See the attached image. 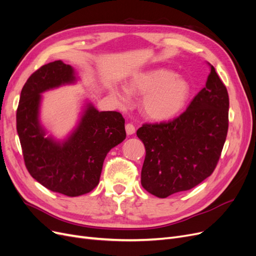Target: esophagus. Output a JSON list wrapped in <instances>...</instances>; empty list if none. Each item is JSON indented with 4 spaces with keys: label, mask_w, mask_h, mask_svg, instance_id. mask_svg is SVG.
Here are the masks:
<instances>
[{
    "label": "esophagus",
    "mask_w": 256,
    "mask_h": 256,
    "mask_svg": "<svg viewBox=\"0 0 256 256\" xmlns=\"http://www.w3.org/2000/svg\"><path fill=\"white\" fill-rule=\"evenodd\" d=\"M126 134L128 135L135 134V132H136L134 124H126Z\"/></svg>",
    "instance_id": "34e87169"
}]
</instances>
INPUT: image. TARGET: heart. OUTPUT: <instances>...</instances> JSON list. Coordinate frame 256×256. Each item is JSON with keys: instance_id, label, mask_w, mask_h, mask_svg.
<instances>
[{"instance_id": "obj_1", "label": "heart", "mask_w": 256, "mask_h": 256, "mask_svg": "<svg viewBox=\"0 0 256 256\" xmlns=\"http://www.w3.org/2000/svg\"><path fill=\"white\" fill-rule=\"evenodd\" d=\"M130 94L144 96L142 110L154 120H168L179 114L192 94L190 84L184 77L166 69H156L136 75L126 86ZM117 100L128 102L126 92H114Z\"/></svg>"}]
</instances>
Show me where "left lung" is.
<instances>
[{
    "label": "left lung",
    "mask_w": 256,
    "mask_h": 256,
    "mask_svg": "<svg viewBox=\"0 0 256 256\" xmlns=\"http://www.w3.org/2000/svg\"><path fill=\"white\" fill-rule=\"evenodd\" d=\"M210 69L205 88L180 116L137 130L146 152L141 184L156 196L190 190L216 168L228 132L229 96L214 66Z\"/></svg>",
    "instance_id": "obj_1"
}]
</instances>
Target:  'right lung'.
Wrapping results in <instances>:
<instances>
[{"label":"right lung","instance_id":"1","mask_svg":"<svg viewBox=\"0 0 256 256\" xmlns=\"http://www.w3.org/2000/svg\"><path fill=\"white\" fill-rule=\"evenodd\" d=\"M75 82L70 64L55 60L42 66L22 88L16 130L26 168L48 190L68 196L92 192L99 183L106 154L126 137L119 112H99L88 104L78 126L62 143L45 137L38 122L40 93Z\"/></svg>","mask_w":256,"mask_h":256}]
</instances>
